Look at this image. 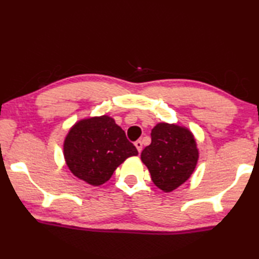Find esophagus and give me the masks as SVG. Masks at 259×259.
<instances>
[{
    "label": "esophagus",
    "mask_w": 259,
    "mask_h": 259,
    "mask_svg": "<svg viewBox=\"0 0 259 259\" xmlns=\"http://www.w3.org/2000/svg\"><path fill=\"white\" fill-rule=\"evenodd\" d=\"M135 146L137 148V151L140 153L143 150V143L140 142V140H137V142H135Z\"/></svg>",
    "instance_id": "obj_1"
}]
</instances>
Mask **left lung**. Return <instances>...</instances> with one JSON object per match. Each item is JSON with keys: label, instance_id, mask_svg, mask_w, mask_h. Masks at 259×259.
Here are the masks:
<instances>
[{"label": "left lung", "instance_id": "obj_1", "mask_svg": "<svg viewBox=\"0 0 259 259\" xmlns=\"http://www.w3.org/2000/svg\"><path fill=\"white\" fill-rule=\"evenodd\" d=\"M152 143L140 155L154 185L165 193L183 185L194 171L199 150L186 126L160 122L151 133Z\"/></svg>", "mask_w": 259, "mask_h": 259}]
</instances>
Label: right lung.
Wrapping results in <instances>:
<instances>
[{
	"instance_id": "obj_1",
	"label": "right lung",
	"mask_w": 259,
	"mask_h": 259,
	"mask_svg": "<svg viewBox=\"0 0 259 259\" xmlns=\"http://www.w3.org/2000/svg\"><path fill=\"white\" fill-rule=\"evenodd\" d=\"M136 155L137 148L108 115L77 121L64 140V157L69 171L93 186L106 183L117 166Z\"/></svg>"
}]
</instances>
